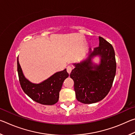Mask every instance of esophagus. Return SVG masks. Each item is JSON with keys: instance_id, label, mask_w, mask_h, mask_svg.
Returning a JSON list of instances; mask_svg holds the SVG:
<instances>
[{"instance_id": "1", "label": "esophagus", "mask_w": 135, "mask_h": 135, "mask_svg": "<svg viewBox=\"0 0 135 135\" xmlns=\"http://www.w3.org/2000/svg\"><path fill=\"white\" fill-rule=\"evenodd\" d=\"M67 71L68 74H70L72 71V67H70V66H68V67H67Z\"/></svg>"}]
</instances>
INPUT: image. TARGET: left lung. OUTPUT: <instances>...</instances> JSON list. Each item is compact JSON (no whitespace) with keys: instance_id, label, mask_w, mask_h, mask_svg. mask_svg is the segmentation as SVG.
Instances as JSON below:
<instances>
[{"instance_id":"8db88e82","label":"left lung","mask_w":135,"mask_h":135,"mask_svg":"<svg viewBox=\"0 0 135 135\" xmlns=\"http://www.w3.org/2000/svg\"><path fill=\"white\" fill-rule=\"evenodd\" d=\"M99 46L89 49L79 62L73 64L74 68L70 75L74 82L76 99L81 103L90 104L100 101L108 95L115 77V52L110 43L99 36ZM99 58L96 63L93 59Z\"/></svg>"}]
</instances>
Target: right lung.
Instances as JSON below:
<instances>
[{
  "instance_id": "add662e5",
  "label": "right lung",
  "mask_w": 135,
  "mask_h": 135,
  "mask_svg": "<svg viewBox=\"0 0 135 135\" xmlns=\"http://www.w3.org/2000/svg\"><path fill=\"white\" fill-rule=\"evenodd\" d=\"M17 70L21 88L35 102L43 105H54L58 101L64 81L69 76L65 69L56 72L39 83H34L25 77L17 58Z\"/></svg>"
}]
</instances>
